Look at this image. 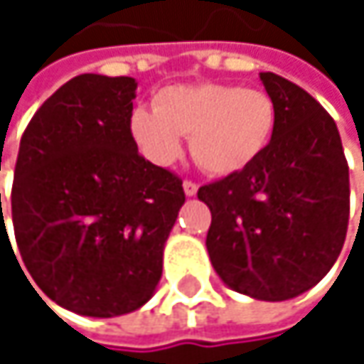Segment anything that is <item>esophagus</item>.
<instances>
[{
	"label": "esophagus",
	"instance_id": "obj_1",
	"mask_svg": "<svg viewBox=\"0 0 364 364\" xmlns=\"http://www.w3.org/2000/svg\"><path fill=\"white\" fill-rule=\"evenodd\" d=\"M183 191H185V196H196L198 193V185L193 181H183Z\"/></svg>",
	"mask_w": 364,
	"mask_h": 364
}]
</instances>
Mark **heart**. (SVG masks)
Returning <instances> with one entry per match:
<instances>
[{
  "label": "heart",
  "mask_w": 364,
  "mask_h": 364,
  "mask_svg": "<svg viewBox=\"0 0 364 364\" xmlns=\"http://www.w3.org/2000/svg\"><path fill=\"white\" fill-rule=\"evenodd\" d=\"M276 128V105L257 88L234 84L168 86L154 99V109L136 107L130 136L139 151L158 166L181 156V136L208 175L225 177L245 171L267 149Z\"/></svg>",
  "instance_id": "heart-1"
}]
</instances>
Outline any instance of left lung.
Wrapping results in <instances>:
<instances>
[{
    "label": "left lung",
    "instance_id": "obj_1",
    "mask_svg": "<svg viewBox=\"0 0 364 364\" xmlns=\"http://www.w3.org/2000/svg\"><path fill=\"white\" fill-rule=\"evenodd\" d=\"M276 105L267 149L198 198L213 221L206 249L219 278L261 301L293 299L318 284L341 253L350 177L333 117L297 84L259 73Z\"/></svg>",
    "mask_w": 364,
    "mask_h": 364
}]
</instances>
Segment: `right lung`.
Here are the masks:
<instances>
[{
	"label": "right lung",
	"instance_id": "right-lung-1",
	"mask_svg": "<svg viewBox=\"0 0 364 364\" xmlns=\"http://www.w3.org/2000/svg\"><path fill=\"white\" fill-rule=\"evenodd\" d=\"M134 97V77L77 75L21 139L18 251L39 291L82 316H122L151 299L185 202L181 179L145 160L130 136Z\"/></svg>",
	"mask_w": 364,
	"mask_h": 364
}]
</instances>
